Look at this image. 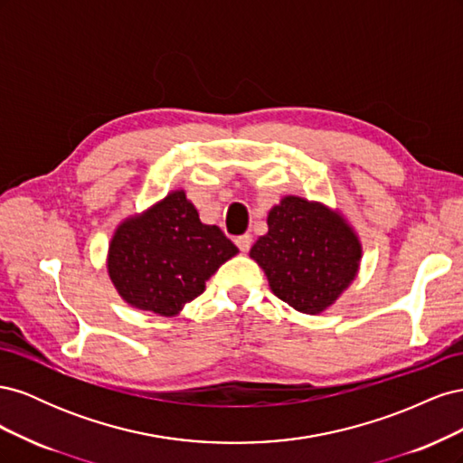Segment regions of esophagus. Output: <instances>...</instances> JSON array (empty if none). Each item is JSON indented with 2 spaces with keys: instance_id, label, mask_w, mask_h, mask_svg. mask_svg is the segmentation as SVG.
Returning <instances> with one entry per match:
<instances>
[{
  "instance_id": "34e87169",
  "label": "esophagus",
  "mask_w": 463,
  "mask_h": 463,
  "mask_svg": "<svg viewBox=\"0 0 463 463\" xmlns=\"http://www.w3.org/2000/svg\"><path fill=\"white\" fill-rule=\"evenodd\" d=\"M235 245L240 247L241 253H247V250L250 249V245H253V237H250L249 233H245V235H241V237H237V240H235Z\"/></svg>"
}]
</instances>
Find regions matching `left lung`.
<instances>
[{"label":"left lung","instance_id":"8db88e82","mask_svg":"<svg viewBox=\"0 0 463 463\" xmlns=\"http://www.w3.org/2000/svg\"><path fill=\"white\" fill-rule=\"evenodd\" d=\"M269 232L249 257L266 274L278 299L305 315H318L354 284L363 259L355 228L320 201L286 194L269 210Z\"/></svg>","mask_w":463,"mask_h":463}]
</instances>
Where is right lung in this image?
<instances>
[{"label": "right lung", "mask_w": 463, "mask_h": 463, "mask_svg": "<svg viewBox=\"0 0 463 463\" xmlns=\"http://www.w3.org/2000/svg\"><path fill=\"white\" fill-rule=\"evenodd\" d=\"M240 253L218 226H208L184 189L143 213L123 218L111 233L106 270L133 309L177 317L199 298L220 266Z\"/></svg>", "instance_id": "obj_1"}]
</instances>
